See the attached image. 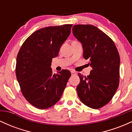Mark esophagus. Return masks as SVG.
<instances>
[{"label": "esophagus", "instance_id": "34e87169", "mask_svg": "<svg viewBox=\"0 0 132 132\" xmlns=\"http://www.w3.org/2000/svg\"><path fill=\"white\" fill-rule=\"evenodd\" d=\"M71 74H72V75H76V71H73V70L71 71Z\"/></svg>", "mask_w": 132, "mask_h": 132}]
</instances>
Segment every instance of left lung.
Listing matches in <instances>:
<instances>
[{
    "label": "left lung",
    "mask_w": 132,
    "mask_h": 132,
    "mask_svg": "<svg viewBox=\"0 0 132 132\" xmlns=\"http://www.w3.org/2000/svg\"><path fill=\"white\" fill-rule=\"evenodd\" d=\"M72 33L82 45L83 57L92 68L87 76L78 73V96L84 105L98 109L111 101L119 87V51L113 40L94 25H75Z\"/></svg>",
    "instance_id": "1"
}]
</instances>
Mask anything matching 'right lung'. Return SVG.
<instances>
[{
    "label": "right lung",
    "mask_w": 132,
    "mask_h": 132,
    "mask_svg": "<svg viewBox=\"0 0 132 132\" xmlns=\"http://www.w3.org/2000/svg\"><path fill=\"white\" fill-rule=\"evenodd\" d=\"M72 24L48 27L33 33L21 46L15 72L25 99L39 109L50 108L61 98L71 74H53L50 66L71 33Z\"/></svg>",
    "instance_id": "right-lung-1"
}]
</instances>
